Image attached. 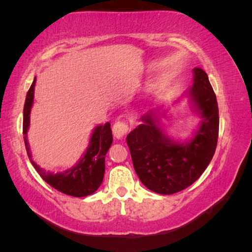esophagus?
<instances>
[{
  "mask_svg": "<svg viewBox=\"0 0 252 252\" xmlns=\"http://www.w3.org/2000/svg\"><path fill=\"white\" fill-rule=\"evenodd\" d=\"M112 131H113V135L116 136L117 139H121L127 133V131H129V126H127L126 122L118 121L113 125Z\"/></svg>",
  "mask_w": 252,
  "mask_h": 252,
  "instance_id": "34e87169",
  "label": "esophagus"
}]
</instances>
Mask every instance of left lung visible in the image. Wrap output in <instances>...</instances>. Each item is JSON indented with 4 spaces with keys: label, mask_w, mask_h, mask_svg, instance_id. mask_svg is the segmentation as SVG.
<instances>
[{
    "label": "left lung",
    "mask_w": 252,
    "mask_h": 252,
    "mask_svg": "<svg viewBox=\"0 0 252 252\" xmlns=\"http://www.w3.org/2000/svg\"><path fill=\"white\" fill-rule=\"evenodd\" d=\"M191 106L201 118L198 130L187 141H176L161 127L159 110H150L142 125L126 135L136 174L149 190L173 194L198 180L215 155L219 133L217 97L206 72L193 69L188 90Z\"/></svg>",
    "instance_id": "obj_1"
}]
</instances>
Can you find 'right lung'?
I'll return each instance as SVG.
<instances>
[{
  "label": "right lung",
  "instance_id": "1",
  "mask_svg": "<svg viewBox=\"0 0 252 252\" xmlns=\"http://www.w3.org/2000/svg\"><path fill=\"white\" fill-rule=\"evenodd\" d=\"M36 78H34L33 83L25 99L23 110V134L24 143L27 149L30 161L33 167L41 176L43 180L49 183L51 187L62 193L72 197H87L94 193L97 188L101 186L104 177L105 170V155L112 144V130L110 123L100 125L94 127L92 135L89 141L87 151L83 157L78 161L73 168L67 169L63 172H50L40 168L32 160L31 149L28 141V130L30 127V114L34 100V87H35Z\"/></svg>",
  "mask_w": 252,
  "mask_h": 252
}]
</instances>
